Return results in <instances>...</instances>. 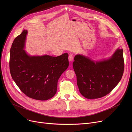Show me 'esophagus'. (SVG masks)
Here are the masks:
<instances>
[{
  "label": "esophagus",
  "mask_w": 132,
  "mask_h": 132,
  "mask_svg": "<svg viewBox=\"0 0 132 132\" xmlns=\"http://www.w3.org/2000/svg\"><path fill=\"white\" fill-rule=\"evenodd\" d=\"M68 60L70 61H73V55H72V54H70L68 56Z\"/></svg>",
  "instance_id": "34e87169"
}]
</instances>
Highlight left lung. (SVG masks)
Listing matches in <instances>:
<instances>
[{
	"instance_id": "8db88e82",
	"label": "left lung",
	"mask_w": 132,
	"mask_h": 132,
	"mask_svg": "<svg viewBox=\"0 0 132 132\" xmlns=\"http://www.w3.org/2000/svg\"><path fill=\"white\" fill-rule=\"evenodd\" d=\"M73 66L81 95L88 99L99 98L109 94L122 78L123 50L118 48L110 58L100 61L77 54Z\"/></svg>"
}]
</instances>
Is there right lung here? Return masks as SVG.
I'll return each mask as SVG.
<instances>
[{"mask_svg":"<svg viewBox=\"0 0 132 132\" xmlns=\"http://www.w3.org/2000/svg\"><path fill=\"white\" fill-rule=\"evenodd\" d=\"M27 30L14 40L10 50L11 77L20 89L31 98L45 101L57 92L58 81L69 65L68 54L30 56L23 50Z\"/></svg>","mask_w":132,"mask_h":132,"instance_id":"obj_1","label":"right lung"}]
</instances>
